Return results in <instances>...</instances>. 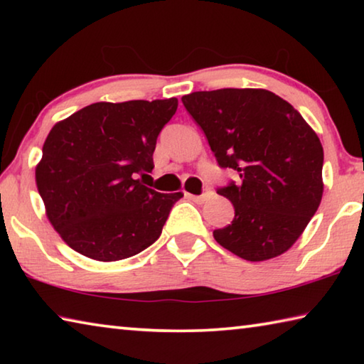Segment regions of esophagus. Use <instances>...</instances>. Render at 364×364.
<instances>
[{"instance_id":"34e87169","label":"esophagus","mask_w":364,"mask_h":364,"mask_svg":"<svg viewBox=\"0 0 364 364\" xmlns=\"http://www.w3.org/2000/svg\"><path fill=\"white\" fill-rule=\"evenodd\" d=\"M188 197L196 204H204V202L208 199V194H202V196H194V194H188Z\"/></svg>"}]
</instances>
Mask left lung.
I'll list each match as a JSON object with an SVG mask.
<instances>
[{
  "instance_id": "8db88e82",
  "label": "left lung",
  "mask_w": 364,
  "mask_h": 364,
  "mask_svg": "<svg viewBox=\"0 0 364 364\" xmlns=\"http://www.w3.org/2000/svg\"><path fill=\"white\" fill-rule=\"evenodd\" d=\"M220 167L242 183L218 189L231 225L213 231L221 247L249 262L279 257L316 213L324 191L323 146L291 104L262 88L196 91L181 97Z\"/></svg>"
}]
</instances>
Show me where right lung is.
Returning <instances> with one entry per match:
<instances>
[{
  "label": "right lung",
  "mask_w": 364,
  "mask_h": 364,
  "mask_svg": "<svg viewBox=\"0 0 364 364\" xmlns=\"http://www.w3.org/2000/svg\"><path fill=\"white\" fill-rule=\"evenodd\" d=\"M176 97L95 102L51 128L35 167L45 212L63 241L97 262H119L156 242L183 193L134 180L152 154Z\"/></svg>",
  "instance_id": "add662e5"
}]
</instances>
